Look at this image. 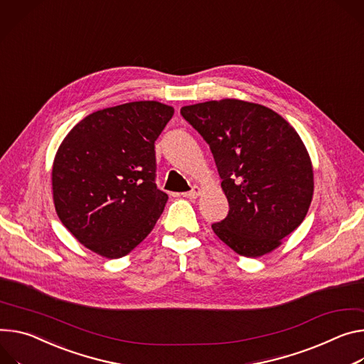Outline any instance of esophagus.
<instances>
[{"label":"esophagus","instance_id":"1","mask_svg":"<svg viewBox=\"0 0 364 364\" xmlns=\"http://www.w3.org/2000/svg\"><path fill=\"white\" fill-rule=\"evenodd\" d=\"M200 193H202V188H200V187H197V186H194L190 191L183 193V197H187V199H197V197L200 196Z\"/></svg>","mask_w":364,"mask_h":364}]
</instances>
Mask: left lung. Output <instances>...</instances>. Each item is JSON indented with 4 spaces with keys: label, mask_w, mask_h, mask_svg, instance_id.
I'll return each instance as SVG.
<instances>
[{
    "label": "left lung",
    "mask_w": 364,
    "mask_h": 364,
    "mask_svg": "<svg viewBox=\"0 0 364 364\" xmlns=\"http://www.w3.org/2000/svg\"><path fill=\"white\" fill-rule=\"evenodd\" d=\"M180 113L210 146L229 203L213 232L244 257L274 251L312 202L314 167L301 136L274 110L237 98L184 106Z\"/></svg>",
    "instance_id": "1"
}]
</instances>
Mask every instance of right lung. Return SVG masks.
Listing matches in <instances>:
<instances>
[{
	"instance_id": "1",
	"label": "right lung",
	"mask_w": 364,
	"mask_h": 364,
	"mask_svg": "<svg viewBox=\"0 0 364 364\" xmlns=\"http://www.w3.org/2000/svg\"><path fill=\"white\" fill-rule=\"evenodd\" d=\"M174 114L159 102L97 110L59 145L52 165L58 218L85 248L120 258L161 216L167 193L155 184V141Z\"/></svg>"
}]
</instances>
